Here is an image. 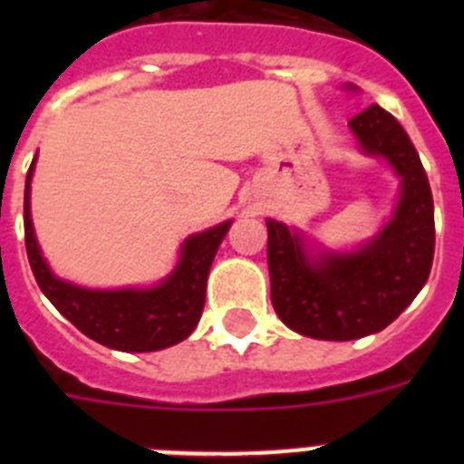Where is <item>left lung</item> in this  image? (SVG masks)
<instances>
[{
    "instance_id": "1",
    "label": "left lung",
    "mask_w": 464,
    "mask_h": 464,
    "mask_svg": "<svg viewBox=\"0 0 464 464\" xmlns=\"http://www.w3.org/2000/svg\"><path fill=\"white\" fill-rule=\"evenodd\" d=\"M348 125L362 153L385 158L401 179L388 225L358 251L314 256L295 229L267 220L274 311L290 330L327 342H351L391 325L420 293L434 257L432 190L411 139L379 104Z\"/></svg>"
}]
</instances>
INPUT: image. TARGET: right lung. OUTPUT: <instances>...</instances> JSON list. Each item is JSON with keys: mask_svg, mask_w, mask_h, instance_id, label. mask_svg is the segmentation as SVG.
Wrapping results in <instances>:
<instances>
[{"mask_svg": "<svg viewBox=\"0 0 464 464\" xmlns=\"http://www.w3.org/2000/svg\"><path fill=\"white\" fill-rule=\"evenodd\" d=\"M32 171L34 160L24 181V246L41 293L51 299L53 306L85 337L127 353L162 351L190 337L204 309L208 269L232 220L188 237L176 269L155 288H79L53 276L41 256L30 216Z\"/></svg>", "mask_w": 464, "mask_h": 464, "instance_id": "obj_1", "label": "right lung"}]
</instances>
